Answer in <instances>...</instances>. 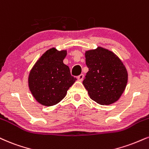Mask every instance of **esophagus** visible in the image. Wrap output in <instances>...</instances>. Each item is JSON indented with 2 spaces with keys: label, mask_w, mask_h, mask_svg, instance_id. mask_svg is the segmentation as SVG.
<instances>
[{
  "label": "esophagus",
  "mask_w": 149,
  "mask_h": 149,
  "mask_svg": "<svg viewBox=\"0 0 149 149\" xmlns=\"http://www.w3.org/2000/svg\"><path fill=\"white\" fill-rule=\"evenodd\" d=\"M78 80H79V81H82L83 80V78H84V74H80L79 76H78Z\"/></svg>",
  "instance_id": "obj_1"
}]
</instances>
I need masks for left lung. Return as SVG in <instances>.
Segmentation results:
<instances>
[{
  "instance_id": "obj_1",
  "label": "left lung",
  "mask_w": 149,
  "mask_h": 149,
  "mask_svg": "<svg viewBox=\"0 0 149 149\" xmlns=\"http://www.w3.org/2000/svg\"><path fill=\"white\" fill-rule=\"evenodd\" d=\"M89 71L82 82L91 99L107 105L119 99L128 82V71L112 51L98 46L85 53Z\"/></svg>"
}]
</instances>
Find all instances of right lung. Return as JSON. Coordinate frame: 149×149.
<instances>
[{
  "label": "right lung",
  "instance_id": "add662e5",
  "mask_svg": "<svg viewBox=\"0 0 149 149\" xmlns=\"http://www.w3.org/2000/svg\"><path fill=\"white\" fill-rule=\"evenodd\" d=\"M67 50L55 48L46 51L35 62L28 78V87L35 99L44 106H53L62 101L76 82L63 60Z\"/></svg>",
  "mask_w": 149,
  "mask_h": 149
}]
</instances>
